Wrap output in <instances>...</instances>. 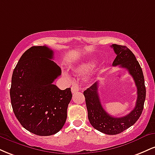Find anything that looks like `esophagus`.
<instances>
[{
	"label": "esophagus",
	"instance_id": "esophagus-1",
	"mask_svg": "<svg viewBox=\"0 0 155 155\" xmlns=\"http://www.w3.org/2000/svg\"><path fill=\"white\" fill-rule=\"evenodd\" d=\"M79 90V87L77 84H74L71 87V92L72 93H75Z\"/></svg>",
	"mask_w": 155,
	"mask_h": 155
}]
</instances>
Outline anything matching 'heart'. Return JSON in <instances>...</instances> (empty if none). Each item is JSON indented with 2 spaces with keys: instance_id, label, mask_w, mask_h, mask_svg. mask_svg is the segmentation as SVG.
Segmentation results:
<instances>
[{
  "instance_id": "1",
  "label": "heart",
  "mask_w": 155,
  "mask_h": 155,
  "mask_svg": "<svg viewBox=\"0 0 155 155\" xmlns=\"http://www.w3.org/2000/svg\"><path fill=\"white\" fill-rule=\"evenodd\" d=\"M96 63H97V61L94 59L85 60L76 65L74 71L78 74H84L91 71L95 66Z\"/></svg>"
}]
</instances>
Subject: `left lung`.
Here are the masks:
<instances>
[{
  "instance_id": "8db88e82",
  "label": "left lung",
  "mask_w": 155,
  "mask_h": 155,
  "mask_svg": "<svg viewBox=\"0 0 155 155\" xmlns=\"http://www.w3.org/2000/svg\"><path fill=\"white\" fill-rule=\"evenodd\" d=\"M116 58L113 66L120 65L127 69L134 79L137 87L136 106L128 114L122 117H112L106 112L101 105L98 95V81L84 92L88 112V119L94 128L108 135H116L123 132L133 125L139 119L143 109L146 98V87L143 71L133 53L125 46L112 44Z\"/></svg>"
}]
</instances>
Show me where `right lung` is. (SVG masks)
<instances>
[{
	"mask_svg": "<svg viewBox=\"0 0 155 155\" xmlns=\"http://www.w3.org/2000/svg\"><path fill=\"white\" fill-rule=\"evenodd\" d=\"M53 58L54 51L47 46L32 47L22 55L12 74L14 113L24 128L38 136H51L63 128L72 97L71 88L61 90L52 84L61 75Z\"/></svg>",
	"mask_w": 155,
	"mask_h": 155,
	"instance_id": "1",
	"label": "right lung"
}]
</instances>
